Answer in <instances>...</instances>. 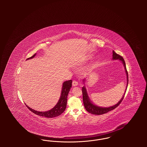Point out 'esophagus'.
I'll return each mask as SVG.
<instances>
[{
	"label": "esophagus",
	"instance_id": "1",
	"mask_svg": "<svg viewBox=\"0 0 147 147\" xmlns=\"http://www.w3.org/2000/svg\"><path fill=\"white\" fill-rule=\"evenodd\" d=\"M72 85H73V86H76L78 85V82H76V81H73V83H72Z\"/></svg>",
	"mask_w": 147,
	"mask_h": 147
}]
</instances>
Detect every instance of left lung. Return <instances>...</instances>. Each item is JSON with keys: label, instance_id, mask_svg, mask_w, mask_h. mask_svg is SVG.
I'll return each mask as SVG.
<instances>
[{"label": "left lung", "instance_id": "obj_1", "mask_svg": "<svg viewBox=\"0 0 147 147\" xmlns=\"http://www.w3.org/2000/svg\"><path fill=\"white\" fill-rule=\"evenodd\" d=\"M112 60H119L120 61H121V62L123 64L124 68H125V70L126 71V76H127V86H126V89L125 90V92L124 93L123 95L122 96V98H121V99L119 101V102L116 104V105H113L111 106L108 107H101V106H98V105H95L94 103L92 102L91 100L90 99V98L89 97V95L88 94V92L86 90V87L85 86H84L82 88V92H83V103H84V107L85 109H86V110L88 112L94 114V115H102L106 113L107 112H109L110 111H111L112 110L115 109V108H116L118 106H119L120 103L122 102L123 98H124V96L125 95L126 93V90H127V88L128 86V73L126 69V63L125 62L123 58L122 57L119 56V55H117L116 53H115L113 51H112ZM83 83L85 84V79H84L83 80Z\"/></svg>", "mask_w": 147, "mask_h": 147}]
</instances>
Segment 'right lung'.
I'll list each match as a JSON object with an SVG mask.
<instances>
[{
  "instance_id": "right-lung-1",
  "label": "right lung",
  "mask_w": 147,
  "mask_h": 147,
  "mask_svg": "<svg viewBox=\"0 0 147 147\" xmlns=\"http://www.w3.org/2000/svg\"><path fill=\"white\" fill-rule=\"evenodd\" d=\"M36 55V53H35L34 56L30 57L28 58L26 60H28L30 59L33 58ZM71 84H72V80H69L68 81L64 82L62 85V88L61 90V94L60 98L57 103V104L55 105L54 107H53L52 109L49 110L47 111H36L35 110L30 108L28 107L27 105L26 106L28 108V109L35 113L37 115L40 116H43V117H46L47 118H52V117H55L57 116H59L61 114H62L65 110L66 106H67V96L69 92L70 91V88H71Z\"/></svg>"
}]
</instances>
